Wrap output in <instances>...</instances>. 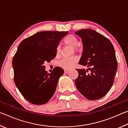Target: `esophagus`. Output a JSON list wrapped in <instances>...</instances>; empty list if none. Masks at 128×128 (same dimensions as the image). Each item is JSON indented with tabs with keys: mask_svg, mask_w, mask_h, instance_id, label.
<instances>
[{
	"mask_svg": "<svg viewBox=\"0 0 128 128\" xmlns=\"http://www.w3.org/2000/svg\"><path fill=\"white\" fill-rule=\"evenodd\" d=\"M69 70V69H64V72L66 73H68Z\"/></svg>",
	"mask_w": 128,
	"mask_h": 128,
	"instance_id": "34e87169",
	"label": "esophagus"
}]
</instances>
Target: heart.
<instances>
[{
    "mask_svg": "<svg viewBox=\"0 0 128 128\" xmlns=\"http://www.w3.org/2000/svg\"><path fill=\"white\" fill-rule=\"evenodd\" d=\"M63 42L65 44L73 47L74 51L78 50V40L76 36L73 34H68L66 36L63 40ZM56 56L58 57L61 54V48L60 46H57L56 48ZM78 61V58L77 56H73L71 57L64 58L59 62V66L64 69H70L74 66V64Z\"/></svg>",
    "mask_w": 128,
    "mask_h": 128,
    "instance_id": "obj_1",
    "label": "heart"
}]
</instances>
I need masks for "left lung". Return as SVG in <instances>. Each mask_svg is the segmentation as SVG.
I'll use <instances>...</instances> for the list:
<instances>
[{
  "mask_svg": "<svg viewBox=\"0 0 128 128\" xmlns=\"http://www.w3.org/2000/svg\"><path fill=\"white\" fill-rule=\"evenodd\" d=\"M75 34L81 38L84 47L79 64L88 68L76 69L78 76L76 86L88 99H100L111 89L116 75L118 62L114 47L108 38L92 29H81Z\"/></svg>",
  "mask_w": 128,
  "mask_h": 128,
  "instance_id": "8db88e82",
  "label": "left lung"
}]
</instances>
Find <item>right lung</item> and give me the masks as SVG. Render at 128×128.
<instances>
[{
  "mask_svg": "<svg viewBox=\"0 0 128 128\" xmlns=\"http://www.w3.org/2000/svg\"><path fill=\"white\" fill-rule=\"evenodd\" d=\"M68 32L43 31L24 40L12 60L14 81L21 94L29 102L36 105L47 103L53 96L64 70H45L44 62L56 56V48Z\"/></svg>",
  "mask_w": 128,
  "mask_h": 128,
  "instance_id": "right-lung-1",
  "label": "right lung"
}]
</instances>
